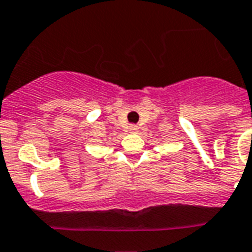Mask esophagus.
Segmentation results:
<instances>
[{"mask_svg":"<svg viewBox=\"0 0 252 252\" xmlns=\"http://www.w3.org/2000/svg\"><path fill=\"white\" fill-rule=\"evenodd\" d=\"M129 132L130 133H137V132H138V126H134V124H130V126H129Z\"/></svg>","mask_w":252,"mask_h":252,"instance_id":"1","label":"esophagus"}]
</instances>
